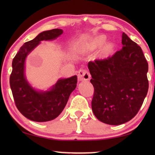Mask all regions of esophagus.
<instances>
[{"instance_id":"obj_1","label":"esophagus","mask_w":155,"mask_h":155,"mask_svg":"<svg viewBox=\"0 0 155 155\" xmlns=\"http://www.w3.org/2000/svg\"><path fill=\"white\" fill-rule=\"evenodd\" d=\"M90 74L87 70L81 69L78 72V78L79 81H87L90 79Z\"/></svg>"}]
</instances>
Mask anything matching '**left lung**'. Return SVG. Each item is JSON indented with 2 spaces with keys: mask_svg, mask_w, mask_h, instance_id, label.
I'll return each instance as SVG.
<instances>
[{
  "mask_svg": "<svg viewBox=\"0 0 155 155\" xmlns=\"http://www.w3.org/2000/svg\"><path fill=\"white\" fill-rule=\"evenodd\" d=\"M122 48L88 63L94 88L91 109L100 121L120 125L133 119L148 90V64L141 47L122 33Z\"/></svg>",
  "mask_w": 155,
  "mask_h": 155,
  "instance_id": "1",
  "label": "left lung"
}]
</instances>
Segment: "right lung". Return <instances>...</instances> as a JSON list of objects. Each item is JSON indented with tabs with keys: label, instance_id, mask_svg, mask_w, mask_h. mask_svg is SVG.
<instances>
[{
	"label": "right lung",
	"instance_id": "add662e5",
	"mask_svg": "<svg viewBox=\"0 0 155 155\" xmlns=\"http://www.w3.org/2000/svg\"><path fill=\"white\" fill-rule=\"evenodd\" d=\"M63 30L54 28L41 33L21 46L12 61L9 83L17 109L25 117L34 122H44L55 119L67 104L70 94L77 87V77L59 79L51 90L38 91L25 77V62L27 54L41 41L57 38Z\"/></svg>",
	"mask_w": 155,
	"mask_h": 155
}]
</instances>
